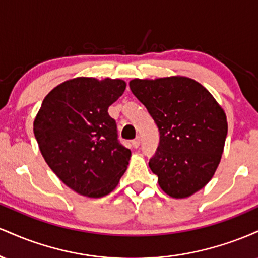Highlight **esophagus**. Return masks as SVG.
<instances>
[{"instance_id": "obj_1", "label": "esophagus", "mask_w": 258, "mask_h": 258, "mask_svg": "<svg viewBox=\"0 0 258 258\" xmlns=\"http://www.w3.org/2000/svg\"><path fill=\"white\" fill-rule=\"evenodd\" d=\"M139 144H141V142H139V138H138V137L136 138V139H133V141H132V146H133V148H138Z\"/></svg>"}]
</instances>
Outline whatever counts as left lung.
<instances>
[{
  "label": "left lung",
  "instance_id": "obj_1",
  "mask_svg": "<svg viewBox=\"0 0 258 258\" xmlns=\"http://www.w3.org/2000/svg\"><path fill=\"white\" fill-rule=\"evenodd\" d=\"M130 88L160 132L149 167L160 188L176 199L188 198L212 178L223 153L228 123L212 94L193 79H135Z\"/></svg>",
  "mask_w": 258,
  "mask_h": 258
}]
</instances>
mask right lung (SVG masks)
<instances>
[{
	"mask_svg": "<svg viewBox=\"0 0 258 258\" xmlns=\"http://www.w3.org/2000/svg\"><path fill=\"white\" fill-rule=\"evenodd\" d=\"M122 80L76 78L57 86L43 99L34 135L44 161L65 185L88 198L116 188L131 150L117 139L108 108L122 96Z\"/></svg>",
	"mask_w": 258,
	"mask_h": 258,
	"instance_id": "1",
	"label": "right lung"
}]
</instances>
